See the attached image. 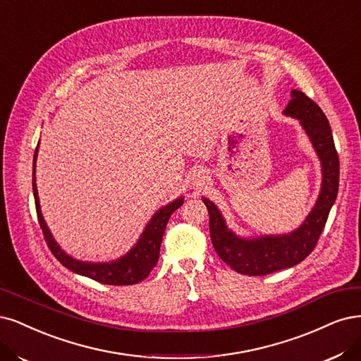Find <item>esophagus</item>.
I'll return each instance as SVG.
<instances>
[{
	"instance_id": "1",
	"label": "esophagus",
	"mask_w": 361,
	"mask_h": 361,
	"mask_svg": "<svg viewBox=\"0 0 361 361\" xmlns=\"http://www.w3.org/2000/svg\"><path fill=\"white\" fill-rule=\"evenodd\" d=\"M207 180H209V176H207L206 170H203V169L192 170V173H191V183L194 186V190H202L203 186L207 183Z\"/></svg>"
}]
</instances>
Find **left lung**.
Instances as JSON below:
<instances>
[{
	"instance_id": "1",
	"label": "left lung",
	"mask_w": 361,
	"mask_h": 361,
	"mask_svg": "<svg viewBox=\"0 0 361 361\" xmlns=\"http://www.w3.org/2000/svg\"><path fill=\"white\" fill-rule=\"evenodd\" d=\"M285 116L300 122L321 163V190L317 202L299 228L287 234H264L243 238L228 228L218 206L202 197L209 210L210 239L224 263L242 275L264 276L290 269L314 251L324 230L330 209L339 190V157L334 147L330 123L319 106L299 90L291 91V100L283 110Z\"/></svg>"
}]
</instances>
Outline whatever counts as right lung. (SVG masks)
Listing matches in <instances>:
<instances>
[{
  "instance_id": "obj_1",
  "label": "right lung",
  "mask_w": 361,
  "mask_h": 361,
  "mask_svg": "<svg viewBox=\"0 0 361 361\" xmlns=\"http://www.w3.org/2000/svg\"><path fill=\"white\" fill-rule=\"evenodd\" d=\"M39 146L35 147L34 154V164H32V191H34V200H35V209L37 216H39L40 227L43 230L44 239L47 242L49 250L52 251L55 258L59 263L67 267L68 270L78 273V275L91 278L97 282L107 283V285H133L142 282L151 270L155 267L159 258V246L163 242V235L166 231V226L176 209H179L183 204V197L176 198L171 203L159 207L157 212L152 215L146 224L143 233L140 234L139 240L131 250L116 259L106 261V263H92V261H82L68 255L62 247L58 245V242L54 239V235L49 230L47 224L43 218L42 207H40V198L39 191H37L35 183V161L37 155H39Z\"/></svg>"
}]
</instances>
